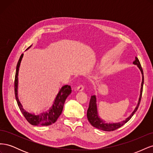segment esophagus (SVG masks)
<instances>
[{
	"label": "esophagus",
	"instance_id": "obj_1",
	"mask_svg": "<svg viewBox=\"0 0 153 153\" xmlns=\"http://www.w3.org/2000/svg\"><path fill=\"white\" fill-rule=\"evenodd\" d=\"M84 89V85H78L76 87V90L78 91H82Z\"/></svg>",
	"mask_w": 153,
	"mask_h": 153
}]
</instances>
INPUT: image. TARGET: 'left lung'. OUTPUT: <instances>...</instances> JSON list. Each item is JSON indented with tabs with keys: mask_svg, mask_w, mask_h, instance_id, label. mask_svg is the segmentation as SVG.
Listing matches in <instances>:
<instances>
[{
	"mask_svg": "<svg viewBox=\"0 0 153 153\" xmlns=\"http://www.w3.org/2000/svg\"><path fill=\"white\" fill-rule=\"evenodd\" d=\"M134 64L135 65H137L138 68L140 69V70L141 71V73L142 74V84H141V89H140V98L139 100H138V103L137 106V107L135 108V110L133 111V113L129 115V116L124 121L122 122H119L117 123H105L103 121V120H101L98 115V111H97V106H96V96H92L91 100H90V102H89V108H88L87 110V116L88 121L91 123L92 126H94L96 128H98L99 129H101V130L103 131H114L115 129H117L119 128L120 127H121L123 126L124 124H126L129 119H130L133 115H134L137 110L139 106V105L140 103V101L142 98V91H143V69L142 68L141 64L140 63L139 60L136 57L135 61L133 62Z\"/></svg>",
	"mask_w": 153,
	"mask_h": 153,
	"instance_id": "8db88e82",
	"label": "left lung"
}]
</instances>
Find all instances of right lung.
Segmentation results:
<instances>
[{"instance_id":"right-lung-1","label":"right lung","mask_w":153,"mask_h":153,"mask_svg":"<svg viewBox=\"0 0 153 153\" xmlns=\"http://www.w3.org/2000/svg\"><path fill=\"white\" fill-rule=\"evenodd\" d=\"M31 46L27 48L29 49ZM24 56V54H22L21 56L18 60V62L16 65V73H15V98L17 101V104L19 106V108L21 111L22 114L30 124L34 125V126H48L52 124H53L57 121V119L61 115L62 109L64 107V102L67 98V97L71 94V88L70 85H66L62 87L60 89L59 93L57 94L56 98H55L54 103L49 110L48 112L42 113L39 115L32 114L27 112L25 110L22 108V106L18 98V70H19V67L20 65V62Z\"/></svg>"}]
</instances>
